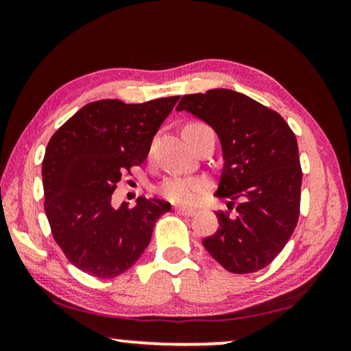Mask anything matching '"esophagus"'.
<instances>
[{"label": "esophagus", "instance_id": "1", "mask_svg": "<svg viewBox=\"0 0 351 351\" xmlns=\"http://www.w3.org/2000/svg\"><path fill=\"white\" fill-rule=\"evenodd\" d=\"M177 213L179 214H182V215H186V217H191V215H195L196 214V210L195 209H191V208H182V206H176L174 208Z\"/></svg>", "mask_w": 351, "mask_h": 351}]
</instances>
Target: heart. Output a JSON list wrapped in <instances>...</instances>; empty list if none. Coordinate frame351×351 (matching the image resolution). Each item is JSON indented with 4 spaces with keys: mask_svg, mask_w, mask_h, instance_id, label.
Masks as SVG:
<instances>
[{
    "mask_svg": "<svg viewBox=\"0 0 351 351\" xmlns=\"http://www.w3.org/2000/svg\"><path fill=\"white\" fill-rule=\"evenodd\" d=\"M209 129L203 123H190L185 128V137L190 138L193 134ZM206 182L196 177H169L160 185V193L166 199L177 204H191L199 198L201 193H204Z\"/></svg>",
    "mask_w": 351,
    "mask_h": 351,
    "instance_id": "b5f03b06",
    "label": "heart"
}]
</instances>
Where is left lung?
I'll use <instances>...</instances> for the list:
<instances>
[{"mask_svg":"<svg viewBox=\"0 0 351 351\" xmlns=\"http://www.w3.org/2000/svg\"><path fill=\"white\" fill-rule=\"evenodd\" d=\"M209 124L222 147L217 198L219 228L203 246L225 270L244 275L265 268L294 233L299 220L302 169L297 138L273 110L232 89L184 95L177 112Z\"/></svg>","mask_w":351,"mask_h":351,"instance_id":"1","label":"left lung"}]
</instances>
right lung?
<instances>
[{"label":"right lung","mask_w":351,"mask_h":351,"mask_svg":"<svg viewBox=\"0 0 351 351\" xmlns=\"http://www.w3.org/2000/svg\"><path fill=\"white\" fill-rule=\"evenodd\" d=\"M179 95L124 104L90 102L51 137L43 160L45 213L66 258L95 278L129 270L145 251L167 201L112 206L121 174L145 161L153 137Z\"/></svg>","instance_id":"right-lung-1"}]
</instances>
